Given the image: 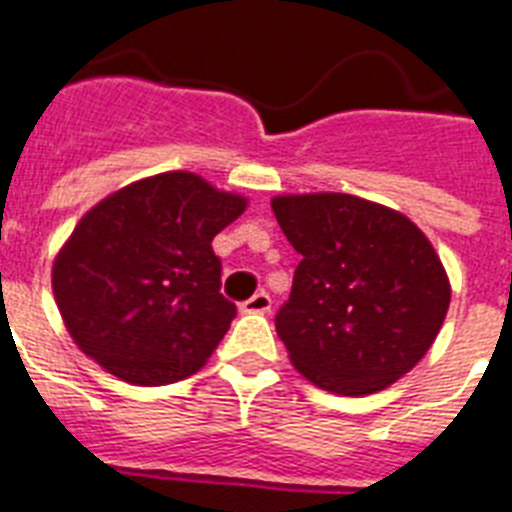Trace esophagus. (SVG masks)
<instances>
[{
    "mask_svg": "<svg viewBox=\"0 0 512 512\" xmlns=\"http://www.w3.org/2000/svg\"><path fill=\"white\" fill-rule=\"evenodd\" d=\"M270 310V294L257 292L242 302V313H268Z\"/></svg>",
    "mask_w": 512,
    "mask_h": 512,
    "instance_id": "1",
    "label": "esophagus"
}]
</instances>
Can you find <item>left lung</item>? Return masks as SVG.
<instances>
[{
  "mask_svg": "<svg viewBox=\"0 0 512 512\" xmlns=\"http://www.w3.org/2000/svg\"><path fill=\"white\" fill-rule=\"evenodd\" d=\"M273 213L302 255L276 313L294 368L347 397L405 376L450 307V281L421 228L350 194L276 197Z\"/></svg>",
  "mask_w": 512,
  "mask_h": 512,
  "instance_id": "1",
  "label": "left lung"
}]
</instances>
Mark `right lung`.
Masks as SVG:
<instances>
[{"label": "right lung", "instance_id": "1", "mask_svg": "<svg viewBox=\"0 0 512 512\" xmlns=\"http://www.w3.org/2000/svg\"><path fill=\"white\" fill-rule=\"evenodd\" d=\"M244 207L178 170L136 181L83 215L52 270L81 352L139 386L199 371L236 318L220 294L213 239Z\"/></svg>", "mask_w": 512, "mask_h": 512}]
</instances>
